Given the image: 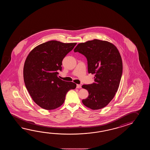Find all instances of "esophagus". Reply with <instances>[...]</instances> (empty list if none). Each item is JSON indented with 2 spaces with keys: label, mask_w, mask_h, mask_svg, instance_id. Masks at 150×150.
I'll return each mask as SVG.
<instances>
[{
  "label": "esophagus",
  "mask_w": 150,
  "mask_h": 150,
  "mask_svg": "<svg viewBox=\"0 0 150 150\" xmlns=\"http://www.w3.org/2000/svg\"><path fill=\"white\" fill-rule=\"evenodd\" d=\"M76 88H81V85H79V84H77V85H76Z\"/></svg>",
  "instance_id": "34e87169"
}]
</instances>
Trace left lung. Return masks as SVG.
<instances>
[{
	"mask_svg": "<svg viewBox=\"0 0 150 150\" xmlns=\"http://www.w3.org/2000/svg\"><path fill=\"white\" fill-rule=\"evenodd\" d=\"M74 51L86 57L88 73L95 74V83L82 86L89 93L83 104L93 110L104 108L114 98L121 79L123 64L117 48L110 42L94 39L79 43Z\"/></svg>",
	"mask_w": 150,
	"mask_h": 150,
	"instance_id": "obj_1",
	"label": "left lung"
}]
</instances>
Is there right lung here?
Here are the masks:
<instances>
[{
	"mask_svg": "<svg viewBox=\"0 0 150 150\" xmlns=\"http://www.w3.org/2000/svg\"><path fill=\"white\" fill-rule=\"evenodd\" d=\"M76 43L50 41L38 45L29 52L23 67L26 88L33 101L46 110L57 108L63 104L69 91L76 84L58 77L62 61Z\"/></svg>",
	"mask_w": 150,
	"mask_h": 150,
	"instance_id": "right-lung-1",
	"label": "right lung"
}]
</instances>
